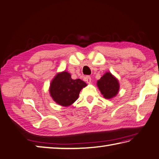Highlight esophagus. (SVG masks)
<instances>
[{"mask_svg": "<svg viewBox=\"0 0 159 159\" xmlns=\"http://www.w3.org/2000/svg\"><path fill=\"white\" fill-rule=\"evenodd\" d=\"M84 80H85V81L87 82L88 83H91V80H92V79H91V77H90V76H85V77H84Z\"/></svg>", "mask_w": 159, "mask_h": 159, "instance_id": "esophagus-1", "label": "esophagus"}]
</instances>
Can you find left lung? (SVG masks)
Here are the masks:
<instances>
[{
    "label": "left lung",
    "instance_id": "left-lung-1",
    "mask_svg": "<svg viewBox=\"0 0 159 159\" xmlns=\"http://www.w3.org/2000/svg\"><path fill=\"white\" fill-rule=\"evenodd\" d=\"M97 85L103 97L106 99H111L115 97L119 92V81L111 72H106L102 77L97 80Z\"/></svg>",
    "mask_w": 159,
    "mask_h": 159
}]
</instances>
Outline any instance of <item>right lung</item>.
<instances>
[{"mask_svg": "<svg viewBox=\"0 0 159 159\" xmlns=\"http://www.w3.org/2000/svg\"><path fill=\"white\" fill-rule=\"evenodd\" d=\"M87 84L79 79L74 80L67 71L58 72L51 80L49 93L55 102L60 106H71L78 99L81 89Z\"/></svg>", "mask_w": 159, "mask_h": 159, "instance_id": "1", "label": "right lung"}]
</instances>
